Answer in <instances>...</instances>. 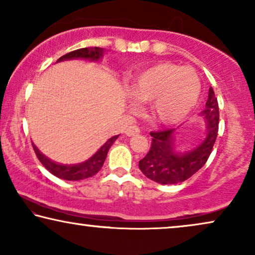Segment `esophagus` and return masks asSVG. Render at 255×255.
<instances>
[{
    "instance_id": "1",
    "label": "esophagus",
    "mask_w": 255,
    "mask_h": 255,
    "mask_svg": "<svg viewBox=\"0 0 255 255\" xmlns=\"http://www.w3.org/2000/svg\"><path fill=\"white\" fill-rule=\"evenodd\" d=\"M140 134V128L136 127V126H130L127 130H126V135L127 136H134V135Z\"/></svg>"
}]
</instances>
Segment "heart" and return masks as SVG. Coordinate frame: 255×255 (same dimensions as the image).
<instances>
[{
    "mask_svg": "<svg viewBox=\"0 0 255 255\" xmlns=\"http://www.w3.org/2000/svg\"><path fill=\"white\" fill-rule=\"evenodd\" d=\"M201 80L191 67L158 63L141 71L130 84V96L150 103L155 122L170 126L181 122L196 106L201 96Z\"/></svg>",
    "mask_w": 255,
    "mask_h": 255,
    "instance_id": "b5f03b06",
    "label": "heart"
}]
</instances>
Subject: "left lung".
I'll list each match as a JSON object with an SVG mask.
<instances>
[{"mask_svg": "<svg viewBox=\"0 0 255 255\" xmlns=\"http://www.w3.org/2000/svg\"><path fill=\"white\" fill-rule=\"evenodd\" d=\"M199 117L204 119L206 134L199 143L185 151L175 147L178 129L150 133V150L138 162V168L145 177L159 184H176L186 181L205 164L216 142L219 125L218 101L212 87L209 88L205 110Z\"/></svg>", "mask_w": 255, "mask_h": 255, "instance_id": "8db88e82", "label": "left lung"}]
</instances>
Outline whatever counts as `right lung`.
Returning <instances> with one entry per match:
<instances>
[{"label": "right lung", "mask_w": 255, "mask_h": 255, "mask_svg": "<svg viewBox=\"0 0 255 255\" xmlns=\"http://www.w3.org/2000/svg\"><path fill=\"white\" fill-rule=\"evenodd\" d=\"M105 54V49L103 47H84L72 52L64 54L63 57L57 60V63L64 62V60H73V59H85L90 60V62H99ZM119 137V135L112 136L111 138L105 142L94 154L87 158L86 161L77 163V164H59V163L52 161V159L47 158L45 155L39 151V149L32 143L33 150H35L37 157L40 163L49 170L51 174L56 176V177L65 179V181H80L88 177H92L99 172L101 167L104 165L105 159H106L107 152L114 143L115 140Z\"/></svg>", "instance_id": "obj_1"}]
</instances>
